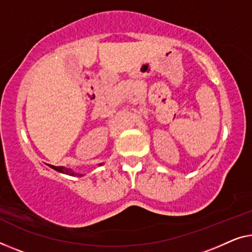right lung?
I'll return each instance as SVG.
<instances>
[{
	"mask_svg": "<svg viewBox=\"0 0 252 252\" xmlns=\"http://www.w3.org/2000/svg\"><path fill=\"white\" fill-rule=\"evenodd\" d=\"M50 166L52 167V168H54L55 171H58V172H61V173H65V174H69V175H79V176H81V174H77V173H74V172H72L70 170V168H66V167H63V166H54V165H50Z\"/></svg>",
	"mask_w": 252,
	"mask_h": 252,
	"instance_id": "add662e5",
	"label": "right lung"
}]
</instances>
